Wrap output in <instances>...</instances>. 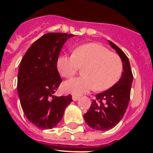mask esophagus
Listing matches in <instances>:
<instances>
[{
  "label": "esophagus",
  "instance_id": "obj_1",
  "mask_svg": "<svg viewBox=\"0 0 153 153\" xmlns=\"http://www.w3.org/2000/svg\"><path fill=\"white\" fill-rule=\"evenodd\" d=\"M72 98H73V100L76 101V100H79V96H76V95H73Z\"/></svg>",
  "mask_w": 153,
  "mask_h": 153
}]
</instances>
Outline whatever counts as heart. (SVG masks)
<instances>
[{"mask_svg": "<svg viewBox=\"0 0 153 153\" xmlns=\"http://www.w3.org/2000/svg\"><path fill=\"white\" fill-rule=\"evenodd\" d=\"M80 68H84V76L66 82V92L81 94L93 89L104 91L111 88L121 76L123 62L117 53L95 43L79 46L74 54L63 55L57 60L58 70L66 78H72Z\"/></svg>", "mask_w": 153, "mask_h": 153, "instance_id": "heart-1", "label": "heart"}]
</instances>
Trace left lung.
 I'll return each mask as SVG.
<instances>
[{
  "mask_svg": "<svg viewBox=\"0 0 153 153\" xmlns=\"http://www.w3.org/2000/svg\"><path fill=\"white\" fill-rule=\"evenodd\" d=\"M109 44L120 55L123 72L120 80L111 88L96 95L90 109L83 115L86 124L97 130H109L122 120L130 99L133 75L125 53L113 42Z\"/></svg>",
  "mask_w": 153,
  "mask_h": 153,
  "instance_id": "obj_1",
  "label": "left lung"
}]
</instances>
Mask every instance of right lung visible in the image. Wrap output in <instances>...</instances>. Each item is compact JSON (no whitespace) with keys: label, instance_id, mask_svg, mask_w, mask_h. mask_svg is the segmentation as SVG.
Instances as JSON below:
<instances>
[{"label":"right lung","instance_id":"add662e5","mask_svg":"<svg viewBox=\"0 0 153 153\" xmlns=\"http://www.w3.org/2000/svg\"><path fill=\"white\" fill-rule=\"evenodd\" d=\"M74 34L48 33L36 40L20 63L17 92L23 111L40 129H52L62 120L72 96L56 97L62 82L57 70L58 56L67 39Z\"/></svg>","mask_w":153,"mask_h":153}]
</instances>
